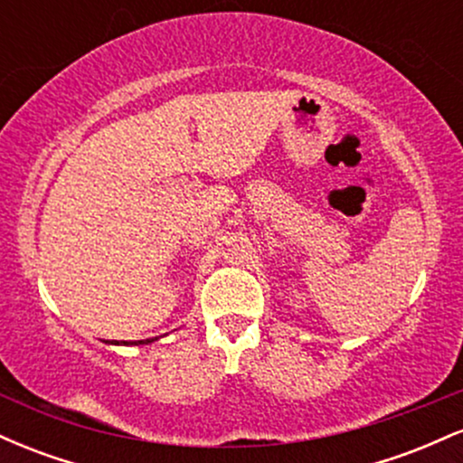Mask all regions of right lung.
Instances as JSON below:
<instances>
[{"label":"right lung","instance_id":"obj_1","mask_svg":"<svg viewBox=\"0 0 463 463\" xmlns=\"http://www.w3.org/2000/svg\"><path fill=\"white\" fill-rule=\"evenodd\" d=\"M158 337H152V339H139V342H110V344H135V346H139V344H152L156 342Z\"/></svg>","mask_w":463,"mask_h":463}]
</instances>
